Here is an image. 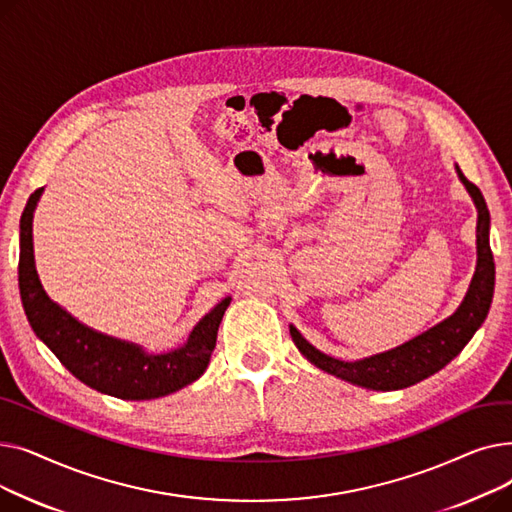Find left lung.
<instances>
[{
    "label": "left lung",
    "mask_w": 512,
    "mask_h": 512,
    "mask_svg": "<svg viewBox=\"0 0 512 512\" xmlns=\"http://www.w3.org/2000/svg\"><path fill=\"white\" fill-rule=\"evenodd\" d=\"M456 174H459L477 207V265L461 307L417 338L392 348V351L361 361H340L321 353L301 336L297 328L290 326L292 342L297 344L307 361L344 382L386 392L409 388L429 378L463 351L465 344L483 324V319L488 317L494 297L496 267L490 249V211L486 199H483L479 188L465 178L459 166H456Z\"/></svg>",
    "instance_id": "8db88e82"
}]
</instances>
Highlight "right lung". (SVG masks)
<instances>
[{"label": "right lung", "instance_id": "1", "mask_svg": "<svg viewBox=\"0 0 512 512\" xmlns=\"http://www.w3.org/2000/svg\"><path fill=\"white\" fill-rule=\"evenodd\" d=\"M43 188L26 201L20 218L18 288L26 319L60 363L89 388L122 400L168 396L199 380L218 340V328L230 297L215 305L170 353L151 355L139 344L118 340L80 324L43 290L33 255V213Z\"/></svg>", "mask_w": 512, "mask_h": 512}]
</instances>
